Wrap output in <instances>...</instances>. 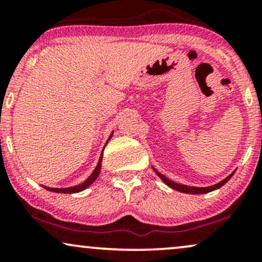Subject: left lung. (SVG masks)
<instances>
[{"label":"left lung","instance_id":"8db88e82","mask_svg":"<svg viewBox=\"0 0 262 262\" xmlns=\"http://www.w3.org/2000/svg\"><path fill=\"white\" fill-rule=\"evenodd\" d=\"M154 170H155V169H154ZM155 172L158 173L159 177H160V179L162 180V181H164L165 183H166V185L169 186V187H171L172 189H176V191L183 192V193H189V194H202V193H208V192H212V191H214V189L221 188L222 186H224L225 183H227L228 181H229L230 177L234 175V172H233V173H230V175L228 176L227 179H224L223 181L218 182L217 185L208 186V187H192V186H186V185H181V183H176V182L171 181V180L167 179L166 176L161 175V173H160V172H158V171H156V170H155Z\"/></svg>","mask_w":262,"mask_h":262}]
</instances>
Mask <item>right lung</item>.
I'll use <instances>...</instances> for the list:
<instances>
[{"instance_id": "obj_1", "label": "right lung", "mask_w": 262, "mask_h": 262, "mask_svg": "<svg viewBox=\"0 0 262 262\" xmlns=\"http://www.w3.org/2000/svg\"><path fill=\"white\" fill-rule=\"evenodd\" d=\"M113 134V133H112ZM112 134H111L110 139L112 138ZM108 139V140H110ZM107 140V141H108ZM107 144V143H106ZM102 156H103V151H102L101 154V158L100 160H98V164L97 166H96V169L93 170V172L90 175L87 179L83 181L82 183H80V185L77 186H73V187H66V188H52V187H47V186H43L45 189H48V191H52V192H56V193H77V192H81L83 191V189H86L89 186H91L93 182H95V180L97 179L98 175H100L101 172V166H102Z\"/></svg>"}]
</instances>
